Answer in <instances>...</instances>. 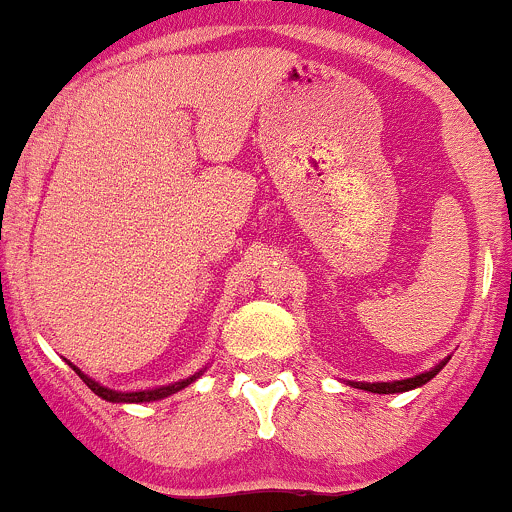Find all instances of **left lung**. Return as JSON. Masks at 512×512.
Listing matches in <instances>:
<instances>
[{
  "label": "left lung",
  "mask_w": 512,
  "mask_h": 512,
  "mask_svg": "<svg viewBox=\"0 0 512 512\" xmlns=\"http://www.w3.org/2000/svg\"><path fill=\"white\" fill-rule=\"evenodd\" d=\"M451 357H446V360H441L439 365L431 367V370L421 372V374H414V377H407V379H394V382H350L347 379V384L355 389H365V392H372V394H399V392H409V389H416L421 387V384H426L429 379H434L436 374L446 367V362H449Z\"/></svg>",
  "instance_id": "left-lung-1"
}]
</instances>
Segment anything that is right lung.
Masks as SVG:
<instances>
[{
	"instance_id": "right-lung-1",
	"label": "right lung",
	"mask_w": 512,
	"mask_h": 512,
	"mask_svg": "<svg viewBox=\"0 0 512 512\" xmlns=\"http://www.w3.org/2000/svg\"><path fill=\"white\" fill-rule=\"evenodd\" d=\"M71 365V362H68ZM73 372L78 374V377L86 382V387L91 389L93 394H98L100 399H105V402H113V404H142V402H157V399H165L170 397V394H177L179 389L189 387L192 382H197L199 377H202L204 370L189 374L187 379H179V382H172V384H162V387H152V389H138V392H118V389H110V387H103V384L96 382V379H91L88 374H83L81 370H78L76 365H71Z\"/></svg>"
}]
</instances>
